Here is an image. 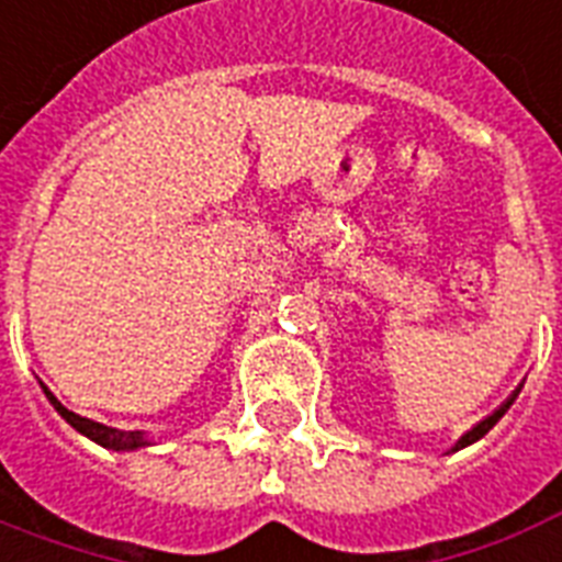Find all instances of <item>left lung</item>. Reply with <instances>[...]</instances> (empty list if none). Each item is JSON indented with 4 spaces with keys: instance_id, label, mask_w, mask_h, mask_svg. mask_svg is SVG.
<instances>
[{
    "instance_id": "1",
    "label": "left lung",
    "mask_w": 562,
    "mask_h": 562,
    "mask_svg": "<svg viewBox=\"0 0 562 562\" xmlns=\"http://www.w3.org/2000/svg\"><path fill=\"white\" fill-rule=\"evenodd\" d=\"M516 394H519V392H516ZM516 394H514V397H508V401H505V403H502V406H499V408H496V412H493V415H491V417H484L482 424H479V426H473V429H470V432H467V435H464V438H461V441H459V443H456V447H452V450H461V447H467V443H473V441H479V438H484V435L491 432L493 426L499 424V417H502V415H505V412H508V408H510V406H514V401H516Z\"/></svg>"
}]
</instances>
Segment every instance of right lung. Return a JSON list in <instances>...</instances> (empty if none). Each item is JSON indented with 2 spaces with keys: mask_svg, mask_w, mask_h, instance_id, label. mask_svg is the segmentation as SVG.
Returning <instances> with one entry per match:
<instances>
[{
  "mask_svg": "<svg viewBox=\"0 0 562 562\" xmlns=\"http://www.w3.org/2000/svg\"><path fill=\"white\" fill-rule=\"evenodd\" d=\"M46 389V385H43ZM46 397L52 401V406L60 412L66 420H69L78 432H83L87 438H92L95 443H101V447H106V450H138V447H145V435L142 432H121V429H112V426H103V424H95V420H89V417H80L75 415V412H69V408L63 406L57 397H54L52 392L46 389Z\"/></svg>",
  "mask_w": 562,
  "mask_h": 562,
  "instance_id": "obj_1",
  "label": "right lung"
}]
</instances>
